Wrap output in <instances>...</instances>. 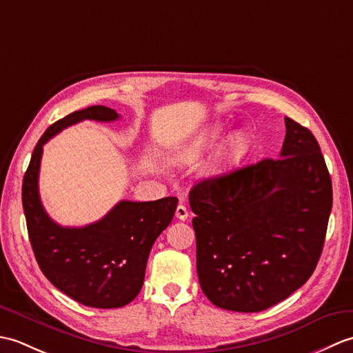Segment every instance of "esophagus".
Instances as JSON below:
<instances>
[{
  "mask_svg": "<svg viewBox=\"0 0 353 353\" xmlns=\"http://www.w3.org/2000/svg\"><path fill=\"white\" fill-rule=\"evenodd\" d=\"M176 216L179 220H188V216H190V212H188V209H186V206L185 205H179L177 208H176Z\"/></svg>",
  "mask_w": 353,
  "mask_h": 353,
  "instance_id": "1",
  "label": "esophagus"
}]
</instances>
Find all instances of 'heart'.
Listing matches in <instances>:
<instances>
[{"instance_id":"heart-1","label":"heart","mask_w":353,"mask_h":353,"mask_svg":"<svg viewBox=\"0 0 353 353\" xmlns=\"http://www.w3.org/2000/svg\"><path fill=\"white\" fill-rule=\"evenodd\" d=\"M223 137V127L221 124H215L209 127L199 137L190 141L188 144L181 147L177 152L172 154V159L179 163H192L199 161L205 153L211 152V150L219 144V141ZM249 150V137L244 132H235L232 133L226 145L223 147L220 156L211 167L212 174H221L226 170H229L232 165H235L244 157V154Z\"/></svg>"}]
</instances>
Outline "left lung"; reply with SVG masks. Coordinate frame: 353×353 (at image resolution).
Returning <instances> with one entry per match:
<instances>
[{
    "label": "left lung",
    "instance_id": "1",
    "mask_svg": "<svg viewBox=\"0 0 353 353\" xmlns=\"http://www.w3.org/2000/svg\"><path fill=\"white\" fill-rule=\"evenodd\" d=\"M277 159L192 186L200 287L214 305L258 312L310 279L323 250L332 182L314 134L285 118Z\"/></svg>",
    "mask_w": 353,
    "mask_h": 353
}]
</instances>
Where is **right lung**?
<instances>
[{
  "label": "right lung",
  "instance_id": "obj_1",
  "mask_svg": "<svg viewBox=\"0 0 353 353\" xmlns=\"http://www.w3.org/2000/svg\"><path fill=\"white\" fill-rule=\"evenodd\" d=\"M118 118L114 109L91 106L59 119L36 144L22 182L28 238L42 273L76 302L101 310L121 308L138 296L150 250L171 223L179 200H121L99 221L63 228L45 212L37 182L45 142L85 119L110 123Z\"/></svg>",
  "mask_w": 353,
  "mask_h": 353
}]
</instances>
